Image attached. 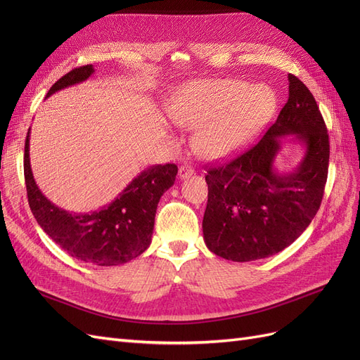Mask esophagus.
<instances>
[{
	"label": "esophagus",
	"mask_w": 360,
	"mask_h": 360,
	"mask_svg": "<svg viewBox=\"0 0 360 360\" xmlns=\"http://www.w3.org/2000/svg\"><path fill=\"white\" fill-rule=\"evenodd\" d=\"M193 174H195V169H193L191 165H183V167H180V169H179V177H180L181 180L189 179L191 176H193Z\"/></svg>",
	"instance_id": "esophagus-1"
}]
</instances>
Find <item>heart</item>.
Wrapping results in <instances>:
<instances>
[{"mask_svg":"<svg viewBox=\"0 0 360 360\" xmlns=\"http://www.w3.org/2000/svg\"><path fill=\"white\" fill-rule=\"evenodd\" d=\"M276 110L267 86L240 79H202L180 90L174 122L195 130L193 150L204 159H222L252 141Z\"/></svg>","mask_w":360,"mask_h":360,"instance_id":"b5f03b06","label":"heart"}]
</instances>
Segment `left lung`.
I'll list each match as a JSON object with an SVG mask.
<instances>
[{
    "label": "left lung",
    "mask_w": 360,
    "mask_h": 360,
    "mask_svg": "<svg viewBox=\"0 0 360 360\" xmlns=\"http://www.w3.org/2000/svg\"><path fill=\"white\" fill-rule=\"evenodd\" d=\"M285 139L305 153L281 173L274 160ZM329 135L312 93L288 75V101L255 146L207 171L209 200L202 219L205 246L225 259L246 263L290 246L317 214L328 180Z\"/></svg>",
    "instance_id": "obj_1"
}]
</instances>
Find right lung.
Listing matches in <instances>:
<instances>
[{
  "mask_svg": "<svg viewBox=\"0 0 360 360\" xmlns=\"http://www.w3.org/2000/svg\"><path fill=\"white\" fill-rule=\"evenodd\" d=\"M93 73V64L73 69L51 86L46 97L86 81ZM30 130L24 174L30 209L41 230L69 255L89 264L118 266L146 252L159 200L176 181L177 167L174 163L148 167L101 210L70 213L51 202L37 186L30 163Z\"/></svg>",
  "mask_w": 360,
  "mask_h": 360,
  "instance_id": "right-lung-1",
  "label": "right lung"
}]
</instances>
